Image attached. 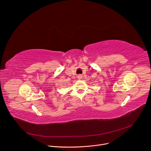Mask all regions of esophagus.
I'll return each mask as SVG.
<instances>
[{"mask_svg": "<svg viewBox=\"0 0 151 151\" xmlns=\"http://www.w3.org/2000/svg\"><path fill=\"white\" fill-rule=\"evenodd\" d=\"M82 77H82L81 75H79L78 76H77V78H78V79H81Z\"/></svg>", "mask_w": 151, "mask_h": 151, "instance_id": "esophagus-1", "label": "esophagus"}]
</instances>
